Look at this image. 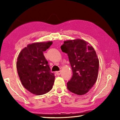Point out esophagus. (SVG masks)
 Wrapping results in <instances>:
<instances>
[{
	"mask_svg": "<svg viewBox=\"0 0 120 120\" xmlns=\"http://www.w3.org/2000/svg\"><path fill=\"white\" fill-rule=\"evenodd\" d=\"M61 71H56V74L58 75V76H59V75H61Z\"/></svg>",
	"mask_w": 120,
	"mask_h": 120,
	"instance_id": "obj_1",
	"label": "esophagus"
}]
</instances>
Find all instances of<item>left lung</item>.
<instances>
[{"mask_svg": "<svg viewBox=\"0 0 120 120\" xmlns=\"http://www.w3.org/2000/svg\"><path fill=\"white\" fill-rule=\"evenodd\" d=\"M61 49L67 54L72 70L68 89L79 95L86 94L98 76L99 61L94 48L85 41L77 39L64 41Z\"/></svg>", "mask_w": 120, "mask_h": 120, "instance_id": "left-lung-1", "label": "left lung"}]
</instances>
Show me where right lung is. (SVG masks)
I'll return each instance as SVG.
<instances>
[{
  "label": "right lung",
  "instance_id": "right-lung-1",
  "mask_svg": "<svg viewBox=\"0 0 120 120\" xmlns=\"http://www.w3.org/2000/svg\"><path fill=\"white\" fill-rule=\"evenodd\" d=\"M52 44L49 41L28 44L18 56L16 67L20 80L33 94L43 95L52 88L55 77L43 54Z\"/></svg>",
  "mask_w": 120,
  "mask_h": 120
}]
</instances>
